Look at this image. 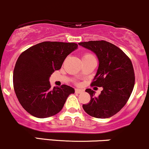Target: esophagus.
Listing matches in <instances>:
<instances>
[{
    "mask_svg": "<svg viewBox=\"0 0 149 149\" xmlns=\"http://www.w3.org/2000/svg\"><path fill=\"white\" fill-rule=\"evenodd\" d=\"M83 92H84V91H83L82 89H75V92H76V93H77V94H81V93H82Z\"/></svg>",
    "mask_w": 149,
    "mask_h": 149,
    "instance_id": "esophagus-1",
    "label": "esophagus"
}]
</instances>
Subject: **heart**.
I'll list each match as a JSON object with an SVG mask.
<instances>
[{"label": "heart", "instance_id": "b5f03b06", "mask_svg": "<svg viewBox=\"0 0 149 149\" xmlns=\"http://www.w3.org/2000/svg\"><path fill=\"white\" fill-rule=\"evenodd\" d=\"M95 57L94 56L92 55V54L89 53V52H87V53H84L82 56V60H94Z\"/></svg>", "mask_w": 149, "mask_h": 149}]
</instances>
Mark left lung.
Instances as JSON below:
<instances>
[{
    "label": "left lung",
    "instance_id": "1",
    "mask_svg": "<svg viewBox=\"0 0 149 149\" xmlns=\"http://www.w3.org/2000/svg\"><path fill=\"white\" fill-rule=\"evenodd\" d=\"M79 45L97 56L99 68L91 85L103 87L98 97L94 96V91L86 89L91 100L82 105L83 109L93 117H111L124 107L134 89L135 76L132 61L121 49L107 41H89Z\"/></svg>",
    "mask_w": 149,
    "mask_h": 149
}]
</instances>
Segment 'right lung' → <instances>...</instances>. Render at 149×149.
<instances>
[{"mask_svg": "<svg viewBox=\"0 0 149 149\" xmlns=\"http://www.w3.org/2000/svg\"><path fill=\"white\" fill-rule=\"evenodd\" d=\"M74 42H42L19 56L13 71V87L21 106L37 118L59 113L74 88L63 84L51 88V74L61 68L67 56L77 48Z\"/></svg>", "mask_w": 149, "mask_h": 149, "instance_id": "add662e5", "label": "right lung"}]
</instances>
